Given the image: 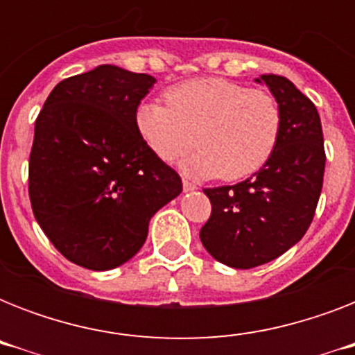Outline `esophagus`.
<instances>
[{
	"label": "esophagus",
	"instance_id": "34e87169",
	"mask_svg": "<svg viewBox=\"0 0 355 355\" xmlns=\"http://www.w3.org/2000/svg\"><path fill=\"white\" fill-rule=\"evenodd\" d=\"M182 188H184V191L188 193V191H195V189H197V186H195L193 182H189V180H182Z\"/></svg>",
	"mask_w": 355,
	"mask_h": 355
}]
</instances>
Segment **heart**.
<instances>
[{
  "label": "heart",
  "instance_id": "b5f03b06",
  "mask_svg": "<svg viewBox=\"0 0 355 355\" xmlns=\"http://www.w3.org/2000/svg\"><path fill=\"white\" fill-rule=\"evenodd\" d=\"M166 101L139 103L136 132L164 162L186 155L195 134L199 153L184 164L195 177L241 180L261 169L275 153L282 112L269 92L202 77L169 88Z\"/></svg>",
  "mask_w": 355,
  "mask_h": 355
}]
</instances>
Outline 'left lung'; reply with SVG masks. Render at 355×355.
Returning a JSON list of instances; mask_svg holds the SVG:
<instances>
[{
    "label": "left lung",
    "mask_w": 355,
    "mask_h": 355,
    "mask_svg": "<svg viewBox=\"0 0 355 355\" xmlns=\"http://www.w3.org/2000/svg\"><path fill=\"white\" fill-rule=\"evenodd\" d=\"M282 112L275 153L243 182L205 188L211 216L200 241L221 263L252 269L289 250L313 221L324 178V138L317 108L291 80L261 75Z\"/></svg>",
    "instance_id": "8db88e82"
}]
</instances>
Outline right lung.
<instances>
[{"mask_svg": "<svg viewBox=\"0 0 355 355\" xmlns=\"http://www.w3.org/2000/svg\"><path fill=\"white\" fill-rule=\"evenodd\" d=\"M155 77L103 64L60 80L35 123L29 199L58 252L92 270L116 269L147 239L150 217L182 180L136 132Z\"/></svg>", "mask_w": 355, "mask_h": 355, "instance_id": "obj_1", "label": "right lung"}]
</instances>
